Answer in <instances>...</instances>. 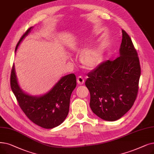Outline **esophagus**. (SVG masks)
I'll use <instances>...</instances> for the list:
<instances>
[{"mask_svg": "<svg viewBox=\"0 0 154 154\" xmlns=\"http://www.w3.org/2000/svg\"><path fill=\"white\" fill-rule=\"evenodd\" d=\"M77 81L78 84L82 85V84H83L84 83V79L82 76H79V77H77Z\"/></svg>", "mask_w": 154, "mask_h": 154, "instance_id": "1", "label": "esophagus"}]
</instances>
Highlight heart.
Segmentation results:
<instances>
[{
  "label": "heart",
  "instance_id": "1",
  "mask_svg": "<svg viewBox=\"0 0 154 154\" xmlns=\"http://www.w3.org/2000/svg\"><path fill=\"white\" fill-rule=\"evenodd\" d=\"M103 57L102 49L99 47L84 51L81 59L82 64L88 69H93L101 61Z\"/></svg>",
  "mask_w": 154,
  "mask_h": 154
}]
</instances>
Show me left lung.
<instances>
[{"instance_id": "1", "label": "left lung", "mask_w": 154, "mask_h": 154, "mask_svg": "<svg viewBox=\"0 0 154 154\" xmlns=\"http://www.w3.org/2000/svg\"><path fill=\"white\" fill-rule=\"evenodd\" d=\"M120 56L107 60L89 72L85 85L90 107L98 117L113 122L122 118L134 104L141 74L139 58L130 36L122 29Z\"/></svg>"}]
</instances>
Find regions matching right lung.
Instances as JSON below:
<instances>
[{"label":"right lung","instance_id":"1","mask_svg":"<svg viewBox=\"0 0 154 154\" xmlns=\"http://www.w3.org/2000/svg\"><path fill=\"white\" fill-rule=\"evenodd\" d=\"M30 27L17 43L16 50L22 40L28 35ZM77 85L74 73L63 77L53 88L39 97L29 96L24 93L17 83L13 65L11 74V88L14 94L19 106L32 122L42 128L50 129L59 126L67 116L70 99Z\"/></svg>","mask_w":154,"mask_h":154}]
</instances>
